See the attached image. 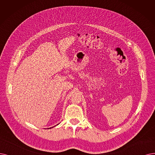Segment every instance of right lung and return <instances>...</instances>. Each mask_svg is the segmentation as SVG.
Masks as SVG:
<instances>
[{
  "instance_id": "right-lung-1",
  "label": "right lung",
  "mask_w": 155,
  "mask_h": 155,
  "mask_svg": "<svg viewBox=\"0 0 155 155\" xmlns=\"http://www.w3.org/2000/svg\"><path fill=\"white\" fill-rule=\"evenodd\" d=\"M53 127H51V128H53Z\"/></svg>"
}]
</instances>
